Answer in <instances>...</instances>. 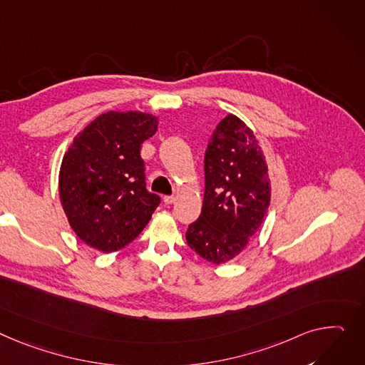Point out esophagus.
I'll return each mask as SVG.
<instances>
[{
	"mask_svg": "<svg viewBox=\"0 0 365 365\" xmlns=\"http://www.w3.org/2000/svg\"><path fill=\"white\" fill-rule=\"evenodd\" d=\"M176 200H178L176 195H165V197H164V202H165V204H175Z\"/></svg>",
	"mask_w": 365,
	"mask_h": 365,
	"instance_id": "obj_1",
	"label": "esophagus"
}]
</instances>
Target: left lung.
Returning <instances> with one entry per match:
<instances>
[{
	"label": "left lung",
	"instance_id": "left-lung-1",
	"mask_svg": "<svg viewBox=\"0 0 365 365\" xmlns=\"http://www.w3.org/2000/svg\"><path fill=\"white\" fill-rule=\"evenodd\" d=\"M202 211L186 232L190 250L212 264L233 259L259 229L270 205L265 157L254 132L229 114L217 125L204 157Z\"/></svg>",
	"mask_w": 365,
	"mask_h": 365
}]
</instances>
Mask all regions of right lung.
<instances>
[{
  "instance_id": "add662e5",
  "label": "right lung",
  "mask_w": 365,
  "mask_h": 365,
  "mask_svg": "<svg viewBox=\"0 0 365 365\" xmlns=\"http://www.w3.org/2000/svg\"><path fill=\"white\" fill-rule=\"evenodd\" d=\"M158 117L108 111L76 135L63 157L58 193L68 225L86 245L114 252L143 230L160 204L145 186L140 145Z\"/></svg>"
}]
</instances>
